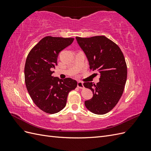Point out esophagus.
Instances as JSON below:
<instances>
[{
    "instance_id": "34e87169",
    "label": "esophagus",
    "mask_w": 151,
    "mask_h": 151,
    "mask_svg": "<svg viewBox=\"0 0 151 151\" xmlns=\"http://www.w3.org/2000/svg\"><path fill=\"white\" fill-rule=\"evenodd\" d=\"M77 87H78L79 89H83L84 88L83 83H82V82H81V81H79L78 83H77Z\"/></svg>"
}]
</instances>
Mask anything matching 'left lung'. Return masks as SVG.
Here are the masks:
<instances>
[{"label": "left lung", "instance_id": "obj_1", "mask_svg": "<svg viewBox=\"0 0 151 151\" xmlns=\"http://www.w3.org/2000/svg\"><path fill=\"white\" fill-rule=\"evenodd\" d=\"M76 38L88 58L90 69L100 75L96 84H83L93 93L85 106L94 114L104 115L116 106L124 91L127 77L124 56L119 47L104 36Z\"/></svg>", "mask_w": 151, "mask_h": 151}]
</instances>
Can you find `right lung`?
<instances>
[{"instance_id": "add662e5", "label": "right lung", "mask_w": 151, "mask_h": 151, "mask_svg": "<svg viewBox=\"0 0 151 151\" xmlns=\"http://www.w3.org/2000/svg\"><path fill=\"white\" fill-rule=\"evenodd\" d=\"M74 38L46 36L31 50L24 66L27 90L34 103L45 113L54 114L64 108L68 93L77 86L76 80L52 76L58 54Z\"/></svg>"}]
</instances>
